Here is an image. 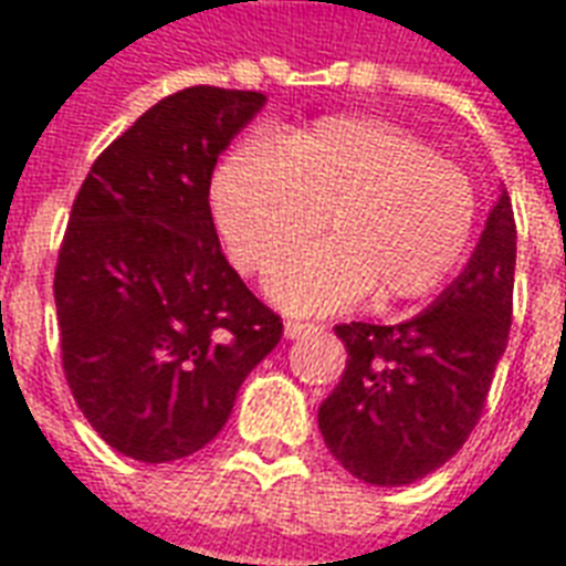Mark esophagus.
<instances>
[{
    "instance_id": "obj_1",
    "label": "esophagus",
    "mask_w": 566,
    "mask_h": 566,
    "mask_svg": "<svg viewBox=\"0 0 566 566\" xmlns=\"http://www.w3.org/2000/svg\"><path fill=\"white\" fill-rule=\"evenodd\" d=\"M319 326H314V323H302V319H287L284 323V337L287 340H300V337H311L317 335Z\"/></svg>"
}]
</instances>
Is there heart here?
Wrapping results in <instances>:
<instances>
[{
	"label": "heart",
	"mask_w": 566,
	"mask_h": 566,
	"mask_svg": "<svg viewBox=\"0 0 566 566\" xmlns=\"http://www.w3.org/2000/svg\"><path fill=\"white\" fill-rule=\"evenodd\" d=\"M213 217L238 266L261 273L326 217L328 240L284 258L266 279L275 305L332 314L367 293L429 296L464 261L475 229L467 172L385 119L332 117L243 144L213 176Z\"/></svg>",
	"instance_id": "obj_1"
}]
</instances>
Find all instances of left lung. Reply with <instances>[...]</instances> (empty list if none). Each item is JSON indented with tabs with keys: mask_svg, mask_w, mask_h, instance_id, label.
I'll use <instances>...</instances> for the list:
<instances>
[{
	"mask_svg": "<svg viewBox=\"0 0 566 566\" xmlns=\"http://www.w3.org/2000/svg\"><path fill=\"white\" fill-rule=\"evenodd\" d=\"M514 264L517 226L502 188L464 273L429 308L396 326L335 328L349 358L317 420L355 479L402 488L464 447L509 346Z\"/></svg>",
	"mask_w": 566,
	"mask_h": 566,
	"instance_id": "left-lung-1",
	"label": "left lung"
}]
</instances>
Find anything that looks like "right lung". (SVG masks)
I'll list each match as a JSON object with an SVG mask.
<instances>
[{
    "label": "right lung",
    "mask_w": 566,
    "mask_h": 566,
    "mask_svg": "<svg viewBox=\"0 0 566 566\" xmlns=\"http://www.w3.org/2000/svg\"><path fill=\"white\" fill-rule=\"evenodd\" d=\"M255 91L188 87L93 161L55 266L66 385L119 455L179 461L211 443L282 319L226 261L211 176L264 108Z\"/></svg>",
    "instance_id": "obj_1"
}]
</instances>
